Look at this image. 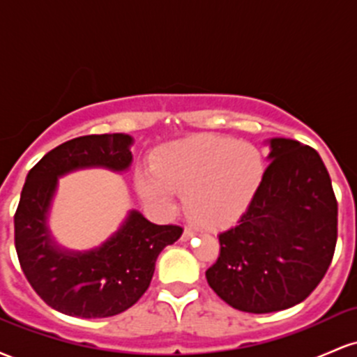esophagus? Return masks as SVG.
I'll return each mask as SVG.
<instances>
[{
    "mask_svg": "<svg viewBox=\"0 0 357 357\" xmlns=\"http://www.w3.org/2000/svg\"><path fill=\"white\" fill-rule=\"evenodd\" d=\"M192 235H196V228H192V227H186V228H184V231H183V238H184V240L191 238Z\"/></svg>",
    "mask_w": 357,
    "mask_h": 357,
    "instance_id": "34e87169",
    "label": "esophagus"
}]
</instances>
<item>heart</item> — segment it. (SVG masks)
<instances>
[{
	"mask_svg": "<svg viewBox=\"0 0 357 357\" xmlns=\"http://www.w3.org/2000/svg\"><path fill=\"white\" fill-rule=\"evenodd\" d=\"M264 176L265 159L257 146L202 136L166 146L154 167H139L134 181L141 198L161 210H173L176 190L186 191L191 215L218 227L247 211Z\"/></svg>",
	"mask_w": 357,
	"mask_h": 357,
	"instance_id": "b5f03b06",
	"label": "heart"
}]
</instances>
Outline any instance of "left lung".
<instances>
[{"instance_id": "8db88e82", "label": "left lung", "mask_w": 357, "mask_h": 357, "mask_svg": "<svg viewBox=\"0 0 357 357\" xmlns=\"http://www.w3.org/2000/svg\"><path fill=\"white\" fill-rule=\"evenodd\" d=\"M268 159L257 195L238 223L220 233L218 260L206 270L216 296L252 314L305 301L337 241V202L317 151L275 137Z\"/></svg>"}]
</instances>
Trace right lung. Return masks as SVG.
Returning a JSON list of instances; mask_svg holds the SVG:
<instances>
[{
  "label": "right lung",
  "mask_w": 357,
  "mask_h": 357,
  "mask_svg": "<svg viewBox=\"0 0 357 357\" xmlns=\"http://www.w3.org/2000/svg\"><path fill=\"white\" fill-rule=\"evenodd\" d=\"M132 137L92 134L63 142L31 167L15 213V247L33 290L52 309L84 319L110 317L144 296L155 258L183 235L178 225H154L132 210L110 238L90 252L56 247L47 215L60 176L82 167L126 171Z\"/></svg>",
  "instance_id": "1"
}]
</instances>
